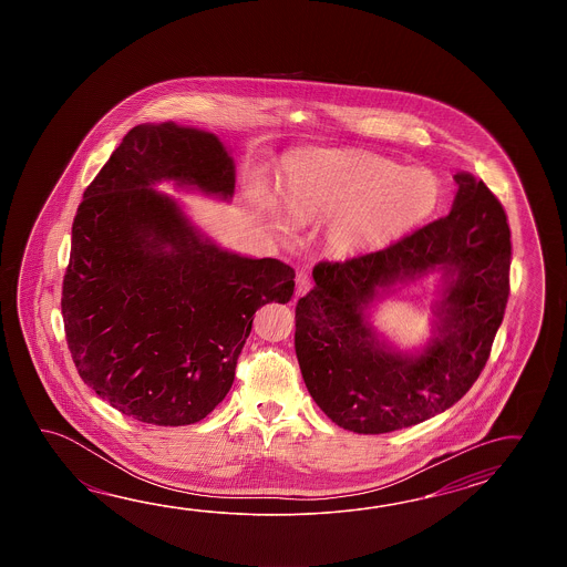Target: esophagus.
<instances>
[{
  "instance_id": "34e87169",
  "label": "esophagus",
  "mask_w": 567,
  "mask_h": 567,
  "mask_svg": "<svg viewBox=\"0 0 567 567\" xmlns=\"http://www.w3.org/2000/svg\"><path fill=\"white\" fill-rule=\"evenodd\" d=\"M312 288V279L308 276V271H298L296 276V296H306Z\"/></svg>"
}]
</instances>
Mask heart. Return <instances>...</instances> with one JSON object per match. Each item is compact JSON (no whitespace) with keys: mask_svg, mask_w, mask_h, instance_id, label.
Segmentation results:
<instances>
[{"mask_svg":"<svg viewBox=\"0 0 567 567\" xmlns=\"http://www.w3.org/2000/svg\"><path fill=\"white\" fill-rule=\"evenodd\" d=\"M440 184L364 150H316L293 159L281 203L293 220L334 215L328 243L340 255L381 247L434 213ZM279 229H286L278 218Z\"/></svg>","mask_w":567,"mask_h":567,"instance_id":"b5f03b06","label":"heart"}]
</instances>
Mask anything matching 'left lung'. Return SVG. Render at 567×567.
<instances>
[{
	"instance_id": "1",
	"label": "left lung",
	"mask_w": 567,
	"mask_h": 567,
	"mask_svg": "<svg viewBox=\"0 0 567 567\" xmlns=\"http://www.w3.org/2000/svg\"><path fill=\"white\" fill-rule=\"evenodd\" d=\"M446 217L379 251L313 267L296 303L301 377L328 420L357 434L425 422L468 393L491 357L511 293V229L501 200L471 174ZM442 265L457 274L443 305V337L420 358L378 344L361 310L377 288Z\"/></svg>"
}]
</instances>
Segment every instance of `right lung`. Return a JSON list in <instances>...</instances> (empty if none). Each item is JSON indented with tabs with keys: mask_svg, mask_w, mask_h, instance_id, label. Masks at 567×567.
I'll list each match as a JSON object with an SVG mask.
<instances>
[{
	"mask_svg": "<svg viewBox=\"0 0 567 567\" xmlns=\"http://www.w3.org/2000/svg\"><path fill=\"white\" fill-rule=\"evenodd\" d=\"M230 196L213 133L137 125L86 186L62 279L74 367L111 408L152 425L200 422L229 393L254 313L293 293V269L200 239L154 182Z\"/></svg>",
	"mask_w": 567,
	"mask_h": 567,
	"instance_id": "1",
	"label": "right lung"
}]
</instances>
